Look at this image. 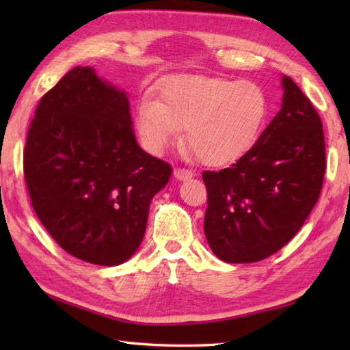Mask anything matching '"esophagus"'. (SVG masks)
<instances>
[{
  "label": "esophagus",
  "mask_w": 350,
  "mask_h": 350,
  "mask_svg": "<svg viewBox=\"0 0 350 350\" xmlns=\"http://www.w3.org/2000/svg\"><path fill=\"white\" fill-rule=\"evenodd\" d=\"M173 174H174L177 180H188V179H191V177H193L191 171H188L185 168H176Z\"/></svg>",
  "instance_id": "esophagus-1"
}]
</instances>
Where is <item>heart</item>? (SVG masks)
<instances>
[{"label":"heart","instance_id":"b5f03b06","mask_svg":"<svg viewBox=\"0 0 350 350\" xmlns=\"http://www.w3.org/2000/svg\"><path fill=\"white\" fill-rule=\"evenodd\" d=\"M159 97L145 96L135 108L142 144L161 154L185 128L188 150L206 167L233 163L250 151L270 112L267 94L256 83L222 77H176L163 83Z\"/></svg>","mask_w":350,"mask_h":350}]
</instances>
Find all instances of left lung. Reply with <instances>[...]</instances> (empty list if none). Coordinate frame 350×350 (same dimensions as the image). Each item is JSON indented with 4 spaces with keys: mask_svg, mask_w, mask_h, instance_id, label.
Wrapping results in <instances>:
<instances>
[{
    "mask_svg": "<svg viewBox=\"0 0 350 350\" xmlns=\"http://www.w3.org/2000/svg\"><path fill=\"white\" fill-rule=\"evenodd\" d=\"M281 109L252 150L230 168L202 174L208 193L205 238L224 262H258L281 250L321 193V118L290 77H281Z\"/></svg>",
    "mask_w": 350,
    "mask_h": 350,
    "instance_id": "8db88e82",
    "label": "left lung"
}]
</instances>
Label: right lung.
Segmentation results:
<instances>
[{"mask_svg": "<svg viewBox=\"0 0 350 350\" xmlns=\"http://www.w3.org/2000/svg\"><path fill=\"white\" fill-rule=\"evenodd\" d=\"M25 177L41 224L64 252L114 267L145 236L171 167L137 144L126 91L75 66L44 94L25 148Z\"/></svg>", "mask_w": 350, "mask_h": 350, "instance_id": "1", "label": "right lung"}]
</instances>
